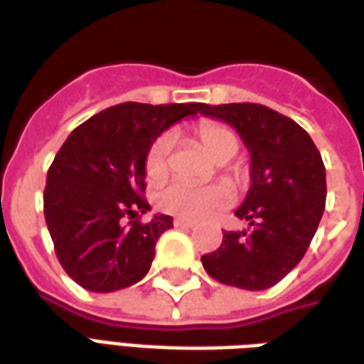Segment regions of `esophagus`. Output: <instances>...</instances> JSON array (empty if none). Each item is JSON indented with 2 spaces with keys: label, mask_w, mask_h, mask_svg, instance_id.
<instances>
[{
  "label": "esophagus",
  "mask_w": 364,
  "mask_h": 364,
  "mask_svg": "<svg viewBox=\"0 0 364 364\" xmlns=\"http://www.w3.org/2000/svg\"><path fill=\"white\" fill-rule=\"evenodd\" d=\"M196 221L192 219H186V218H174V228H180V229H188V228H194Z\"/></svg>",
  "instance_id": "34e87169"
}]
</instances>
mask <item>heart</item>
<instances>
[{
	"mask_svg": "<svg viewBox=\"0 0 364 364\" xmlns=\"http://www.w3.org/2000/svg\"><path fill=\"white\" fill-rule=\"evenodd\" d=\"M196 141L218 162L229 161L239 149V136L233 129L219 121H200L194 127ZM170 136L159 135L145 154V174L149 182H161L168 176ZM231 202V192L223 184L194 186L186 182H172L159 194V208L172 215L186 219H208Z\"/></svg>",
	"mask_w": 364,
	"mask_h": 364,
	"instance_id": "obj_1",
	"label": "heart"
}]
</instances>
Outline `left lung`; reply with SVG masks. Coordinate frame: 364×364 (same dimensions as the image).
Wrapping results in <instances>:
<instances>
[{"label": "left lung", "instance_id": "obj_1", "mask_svg": "<svg viewBox=\"0 0 364 364\" xmlns=\"http://www.w3.org/2000/svg\"><path fill=\"white\" fill-rule=\"evenodd\" d=\"M198 112L237 129L251 153V188L235 215L249 228L223 231L205 272L243 290H267L304 259L326 210V166L304 129L260 104H200Z\"/></svg>", "mask_w": 364, "mask_h": 364}]
</instances>
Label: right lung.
Masks as SVG:
<instances>
[{
  "mask_svg": "<svg viewBox=\"0 0 364 364\" xmlns=\"http://www.w3.org/2000/svg\"><path fill=\"white\" fill-rule=\"evenodd\" d=\"M200 104L125 102L84 121L64 141L46 174L45 219L66 274L90 292L143 280L170 215H154L145 194V154L164 129Z\"/></svg>",
  "mask_w": 364,
  "mask_h": 364,
  "instance_id": "obj_1",
  "label": "right lung"
}]
</instances>
